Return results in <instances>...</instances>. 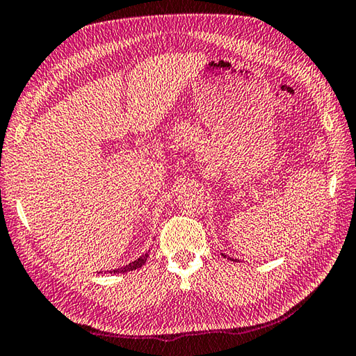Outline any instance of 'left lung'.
<instances>
[{
	"label": "left lung",
	"instance_id": "8db88e82",
	"mask_svg": "<svg viewBox=\"0 0 356 356\" xmlns=\"http://www.w3.org/2000/svg\"><path fill=\"white\" fill-rule=\"evenodd\" d=\"M221 256H223V257H226L227 260H234V259H231V257H227V256H226V254H221ZM234 261H237V259H236V260H234Z\"/></svg>",
	"mask_w": 356,
	"mask_h": 356
}]
</instances>
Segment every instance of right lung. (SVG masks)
I'll return each mask as SVG.
<instances>
[{"mask_svg":"<svg viewBox=\"0 0 356 356\" xmlns=\"http://www.w3.org/2000/svg\"><path fill=\"white\" fill-rule=\"evenodd\" d=\"M147 257H149V252L143 254V256H140L139 259H136L135 261H131V264L125 265V266H122V268H116V270H113V271H110V273H111V274H119V273H129V271H133V270H138V268H140V266H143V265L145 264Z\"/></svg>","mask_w":356,"mask_h":356,"instance_id":"right-lung-1","label":"right lung"}]
</instances>
